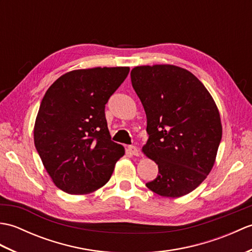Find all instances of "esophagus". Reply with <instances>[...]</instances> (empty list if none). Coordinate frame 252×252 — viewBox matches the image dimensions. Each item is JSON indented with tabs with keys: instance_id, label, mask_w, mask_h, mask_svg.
Returning a JSON list of instances; mask_svg holds the SVG:
<instances>
[{
	"instance_id": "esophagus-1",
	"label": "esophagus",
	"mask_w": 252,
	"mask_h": 252,
	"mask_svg": "<svg viewBox=\"0 0 252 252\" xmlns=\"http://www.w3.org/2000/svg\"><path fill=\"white\" fill-rule=\"evenodd\" d=\"M127 151L130 152V154L134 155V156H138V155H140V152H138V149L134 145H130L127 147Z\"/></svg>"
}]
</instances>
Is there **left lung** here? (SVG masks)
I'll use <instances>...</instances> for the list:
<instances>
[{
	"label": "left lung",
	"instance_id": "8db88e82",
	"mask_svg": "<svg viewBox=\"0 0 252 252\" xmlns=\"http://www.w3.org/2000/svg\"><path fill=\"white\" fill-rule=\"evenodd\" d=\"M131 81L147 118L143 152L159 170L146 186L163 197L189 194L216 161L222 125L215 100L194 74L178 66H137Z\"/></svg>",
	"mask_w": 252,
	"mask_h": 252
}]
</instances>
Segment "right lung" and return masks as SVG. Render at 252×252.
<instances>
[{
  "instance_id": "right-lung-1",
  "label": "right lung",
  "mask_w": 252,
  "mask_h": 252,
  "mask_svg": "<svg viewBox=\"0 0 252 252\" xmlns=\"http://www.w3.org/2000/svg\"><path fill=\"white\" fill-rule=\"evenodd\" d=\"M129 67L69 71L46 91L34 123V145L54 184L90 194L109 181L125 148L111 141L105 105Z\"/></svg>"
}]
</instances>
